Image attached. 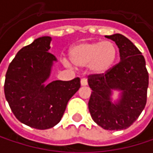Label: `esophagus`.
Listing matches in <instances>:
<instances>
[{"instance_id": "1", "label": "esophagus", "mask_w": 153, "mask_h": 153, "mask_svg": "<svg viewBox=\"0 0 153 153\" xmlns=\"http://www.w3.org/2000/svg\"><path fill=\"white\" fill-rule=\"evenodd\" d=\"M80 85L83 86V87L87 86V85H88V80H87V79H81V80H80Z\"/></svg>"}]
</instances>
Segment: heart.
<instances>
[{"instance_id": "b5f03b06", "label": "heart", "mask_w": 153, "mask_h": 153, "mask_svg": "<svg viewBox=\"0 0 153 153\" xmlns=\"http://www.w3.org/2000/svg\"><path fill=\"white\" fill-rule=\"evenodd\" d=\"M69 59L76 67L88 66L93 75H104L114 65L118 56V48L111 42H85L69 49ZM69 65L68 62H65Z\"/></svg>"}]
</instances>
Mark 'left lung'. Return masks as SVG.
Here are the masks:
<instances>
[{
  "instance_id": "1",
  "label": "left lung",
  "mask_w": 153,
  "mask_h": 153,
  "mask_svg": "<svg viewBox=\"0 0 153 153\" xmlns=\"http://www.w3.org/2000/svg\"><path fill=\"white\" fill-rule=\"evenodd\" d=\"M119 48L120 61L104 75H89L92 89L88 110L93 120L106 130L130 127L146 105L149 74L142 53L128 38L120 33L105 35ZM121 92L112 102V91Z\"/></svg>"
}]
</instances>
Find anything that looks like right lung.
Masks as SVG:
<instances>
[{
	"instance_id": "add662e5",
	"label": "right lung",
	"mask_w": 153,
	"mask_h": 153,
	"mask_svg": "<svg viewBox=\"0 0 153 153\" xmlns=\"http://www.w3.org/2000/svg\"><path fill=\"white\" fill-rule=\"evenodd\" d=\"M51 37L22 48L6 73L4 93L16 118L36 129H48L62 119L68 101L80 88L79 78L45 83L56 58L48 52Z\"/></svg>"
}]
</instances>
